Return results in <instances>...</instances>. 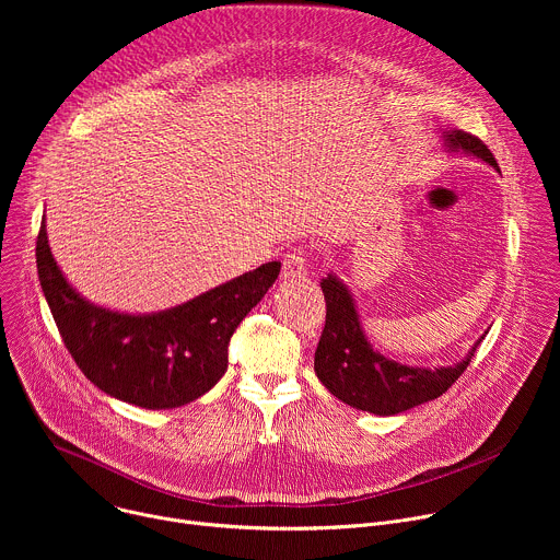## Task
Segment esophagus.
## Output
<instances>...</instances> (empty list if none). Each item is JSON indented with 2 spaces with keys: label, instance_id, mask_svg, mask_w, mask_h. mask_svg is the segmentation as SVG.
Segmentation results:
<instances>
[{
  "label": "esophagus",
  "instance_id": "34e87169",
  "mask_svg": "<svg viewBox=\"0 0 560 560\" xmlns=\"http://www.w3.org/2000/svg\"><path fill=\"white\" fill-rule=\"evenodd\" d=\"M281 277L285 281H296V279H305L307 277V268H305V257L301 253H290L283 259V270Z\"/></svg>",
  "mask_w": 560,
  "mask_h": 560
}]
</instances>
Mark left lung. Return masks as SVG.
<instances>
[{
    "mask_svg": "<svg viewBox=\"0 0 560 560\" xmlns=\"http://www.w3.org/2000/svg\"><path fill=\"white\" fill-rule=\"evenodd\" d=\"M441 137V145L447 152L481 159L499 171L494 154L481 139L463 130H443ZM322 290L328 312L324 335L314 352V372L339 401L376 417H394L434 401L463 374L478 343L486 339V335L476 339L467 354L452 365L421 368L398 363L372 348L357 312V301L339 275L330 272L324 277Z\"/></svg>",
    "mask_w": 560,
    "mask_h": 560,
    "instance_id": "obj_1",
    "label": "left lung"
}]
</instances>
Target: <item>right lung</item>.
<instances>
[{"instance_id": "add662e5", "label": "right lung", "mask_w": 560, "mask_h": 560, "mask_svg": "<svg viewBox=\"0 0 560 560\" xmlns=\"http://www.w3.org/2000/svg\"><path fill=\"white\" fill-rule=\"evenodd\" d=\"M35 255L44 296L74 363L108 396L145 410L182 408L219 383L232 332L281 270V261H268L182 305L121 312L72 288L50 253L46 219Z\"/></svg>"}]
</instances>
